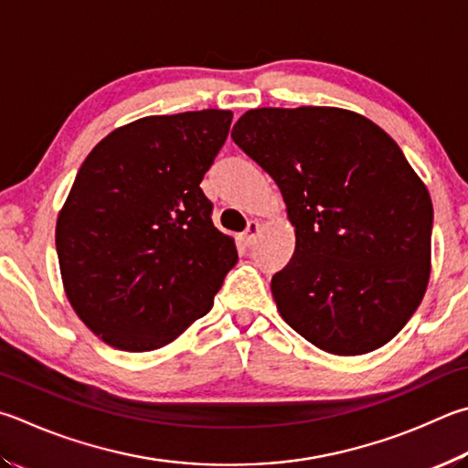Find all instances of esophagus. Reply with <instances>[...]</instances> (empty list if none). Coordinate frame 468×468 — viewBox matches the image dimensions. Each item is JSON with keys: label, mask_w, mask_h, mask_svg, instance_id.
<instances>
[{"label": "esophagus", "mask_w": 468, "mask_h": 468, "mask_svg": "<svg viewBox=\"0 0 468 468\" xmlns=\"http://www.w3.org/2000/svg\"><path fill=\"white\" fill-rule=\"evenodd\" d=\"M260 231H261V225L258 223V220H250V223H248V229H245V233L241 235V241H243V245H248V248H250V245L256 243Z\"/></svg>", "instance_id": "1"}]
</instances>
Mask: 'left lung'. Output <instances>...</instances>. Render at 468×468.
<instances>
[{
  "label": "left lung",
  "instance_id": "1",
  "mask_svg": "<svg viewBox=\"0 0 468 468\" xmlns=\"http://www.w3.org/2000/svg\"><path fill=\"white\" fill-rule=\"evenodd\" d=\"M231 139L276 182L294 227L292 258L271 276L282 319L337 356L390 342L426 294L434 223L397 143L329 106L248 110Z\"/></svg>",
  "mask_w": 468,
  "mask_h": 468
}]
</instances>
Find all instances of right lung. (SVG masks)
<instances>
[{
    "label": "right lung",
    "mask_w": 468,
    "mask_h": 468,
    "mask_svg": "<svg viewBox=\"0 0 468 468\" xmlns=\"http://www.w3.org/2000/svg\"><path fill=\"white\" fill-rule=\"evenodd\" d=\"M231 121V110L139 118L81 164L57 256L73 311L108 346L157 350L212 309L237 248L200 182Z\"/></svg>",
    "instance_id": "right-lung-1"
}]
</instances>
